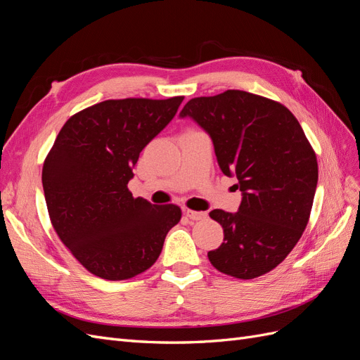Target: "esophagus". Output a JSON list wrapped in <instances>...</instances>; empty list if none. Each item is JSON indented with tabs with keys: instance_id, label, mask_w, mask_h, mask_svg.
<instances>
[{
	"instance_id": "esophagus-1",
	"label": "esophagus",
	"mask_w": 360,
	"mask_h": 360,
	"mask_svg": "<svg viewBox=\"0 0 360 360\" xmlns=\"http://www.w3.org/2000/svg\"><path fill=\"white\" fill-rule=\"evenodd\" d=\"M184 214H186V217H189L191 221H201L204 217H207L205 212H195L189 209H184Z\"/></svg>"
}]
</instances>
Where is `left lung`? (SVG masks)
<instances>
[{"instance_id":"1","label":"left lung","mask_w":360,"mask_h":360,"mask_svg":"<svg viewBox=\"0 0 360 360\" xmlns=\"http://www.w3.org/2000/svg\"><path fill=\"white\" fill-rule=\"evenodd\" d=\"M210 135L219 168L237 177L236 213L212 210L224 243L209 259L219 271L254 279L285 259L309 221L319 181L317 156L284 105L248 91L195 97L180 112Z\"/></svg>"}]
</instances>
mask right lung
Instances as JSON below:
<instances>
[{
    "mask_svg": "<svg viewBox=\"0 0 360 360\" xmlns=\"http://www.w3.org/2000/svg\"><path fill=\"white\" fill-rule=\"evenodd\" d=\"M183 99L105 101L61 127L43 163V191L53 230L90 274L108 281L143 274L180 222V207L134 198L127 183Z\"/></svg>",
    "mask_w": 360,
    "mask_h": 360,
    "instance_id": "1",
    "label": "right lung"
}]
</instances>
